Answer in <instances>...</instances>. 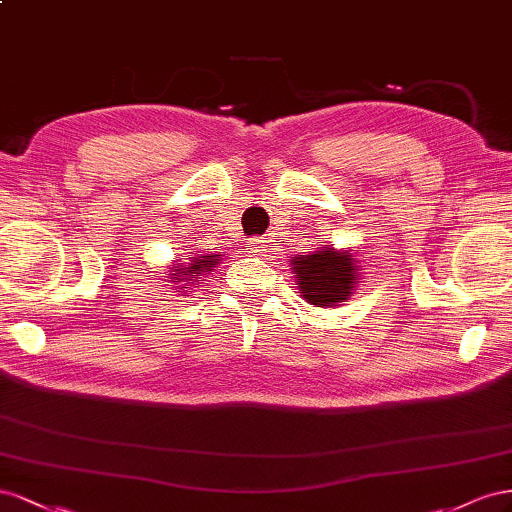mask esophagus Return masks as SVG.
I'll return each mask as SVG.
<instances>
[{
    "instance_id": "34e87169",
    "label": "esophagus",
    "mask_w": 512,
    "mask_h": 512,
    "mask_svg": "<svg viewBox=\"0 0 512 512\" xmlns=\"http://www.w3.org/2000/svg\"><path fill=\"white\" fill-rule=\"evenodd\" d=\"M266 251V244H264V240H251V242H248V253H264Z\"/></svg>"
}]
</instances>
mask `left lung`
Masks as SVG:
<instances>
[{"label":"left lung","instance_id":"8db88e82","mask_svg":"<svg viewBox=\"0 0 512 512\" xmlns=\"http://www.w3.org/2000/svg\"><path fill=\"white\" fill-rule=\"evenodd\" d=\"M298 294L317 306H337L354 294L358 285V261L352 253L319 246L311 255L291 259Z\"/></svg>","mask_w":512,"mask_h":512}]
</instances>
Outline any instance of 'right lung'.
<instances>
[{"label": "right lung", "mask_w": 512, "mask_h": 512, "mask_svg": "<svg viewBox=\"0 0 512 512\" xmlns=\"http://www.w3.org/2000/svg\"><path fill=\"white\" fill-rule=\"evenodd\" d=\"M218 264H221V255H212V253H203V255H195V257H188L186 264H175L169 270L167 279L178 285V289H188V287H195L203 276L210 274Z\"/></svg>", "instance_id": "right-lung-1"}]
</instances>
